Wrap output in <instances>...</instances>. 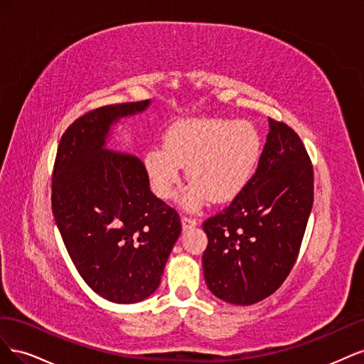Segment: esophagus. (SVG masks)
Returning a JSON list of instances; mask_svg holds the SVG:
<instances>
[{"instance_id": "obj_1", "label": "esophagus", "mask_w": 364, "mask_h": 364, "mask_svg": "<svg viewBox=\"0 0 364 364\" xmlns=\"http://www.w3.org/2000/svg\"><path fill=\"white\" fill-rule=\"evenodd\" d=\"M181 222H182V228H183V229H191V228L197 226V220H196V218H193V217H186V215H183Z\"/></svg>"}]
</instances>
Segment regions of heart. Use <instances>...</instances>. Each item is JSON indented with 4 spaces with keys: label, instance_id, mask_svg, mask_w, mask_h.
<instances>
[{
    "label": "heart",
    "instance_id": "b5f03b06",
    "mask_svg": "<svg viewBox=\"0 0 364 364\" xmlns=\"http://www.w3.org/2000/svg\"><path fill=\"white\" fill-rule=\"evenodd\" d=\"M262 138L249 121L225 118L182 119L164 134L162 146L146 153L150 186L159 199L170 200L181 182V167L191 183L183 205L197 209L234 200L257 171Z\"/></svg>",
    "mask_w": 364,
    "mask_h": 364
}]
</instances>
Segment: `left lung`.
Masks as SVG:
<instances>
[{
	"label": "left lung",
	"instance_id": "1",
	"mask_svg": "<svg viewBox=\"0 0 364 364\" xmlns=\"http://www.w3.org/2000/svg\"><path fill=\"white\" fill-rule=\"evenodd\" d=\"M313 167L296 132L269 118L258 168L223 213L203 223L208 289L228 304L252 305L289 277L313 208Z\"/></svg>",
	"mask_w": 364,
	"mask_h": 364
}]
</instances>
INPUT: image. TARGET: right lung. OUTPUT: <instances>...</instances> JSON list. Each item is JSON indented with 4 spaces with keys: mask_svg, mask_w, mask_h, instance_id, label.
Instances as JSON below:
<instances>
[{
    "mask_svg": "<svg viewBox=\"0 0 364 364\" xmlns=\"http://www.w3.org/2000/svg\"><path fill=\"white\" fill-rule=\"evenodd\" d=\"M150 100L98 107L62 135L53 173V215L83 281L105 299L135 304L161 284L179 238L178 213L150 191L146 165L107 149L121 118Z\"/></svg>",
    "mask_w": 364,
    "mask_h": 364,
    "instance_id": "add662e5",
    "label": "right lung"
}]
</instances>
